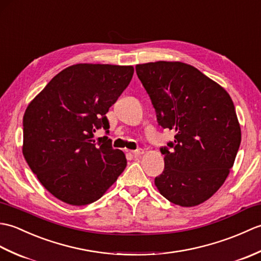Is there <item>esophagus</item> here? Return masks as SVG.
<instances>
[{"mask_svg": "<svg viewBox=\"0 0 261 261\" xmlns=\"http://www.w3.org/2000/svg\"><path fill=\"white\" fill-rule=\"evenodd\" d=\"M143 152H145V150H143V149H141V148H139V149H137V150L132 151V154H134V156H135L136 158H138V157L142 156Z\"/></svg>", "mask_w": 261, "mask_h": 261, "instance_id": "34e87169", "label": "esophagus"}]
</instances>
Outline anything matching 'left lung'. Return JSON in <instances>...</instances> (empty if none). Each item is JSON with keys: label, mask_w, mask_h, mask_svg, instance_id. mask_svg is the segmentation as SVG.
<instances>
[{"label": "left lung", "mask_w": 261, "mask_h": 261, "mask_svg": "<svg viewBox=\"0 0 261 261\" xmlns=\"http://www.w3.org/2000/svg\"><path fill=\"white\" fill-rule=\"evenodd\" d=\"M157 121L176 132L160 148L165 169L154 185L169 202L195 206L223 185L241 142L233 102L223 87L179 62L136 66Z\"/></svg>", "instance_id": "left-lung-1"}]
</instances>
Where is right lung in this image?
I'll list each match as a JSON object with an SVG mask.
<instances>
[{
	"label": "right lung",
	"mask_w": 261,
	"mask_h": 261,
	"mask_svg": "<svg viewBox=\"0 0 261 261\" xmlns=\"http://www.w3.org/2000/svg\"><path fill=\"white\" fill-rule=\"evenodd\" d=\"M132 66L77 64L60 71L28 105L23 116V156L39 181L70 205L101 198L126 166L112 148L107 118L131 82Z\"/></svg>",
	"instance_id": "right-lung-1"
}]
</instances>
